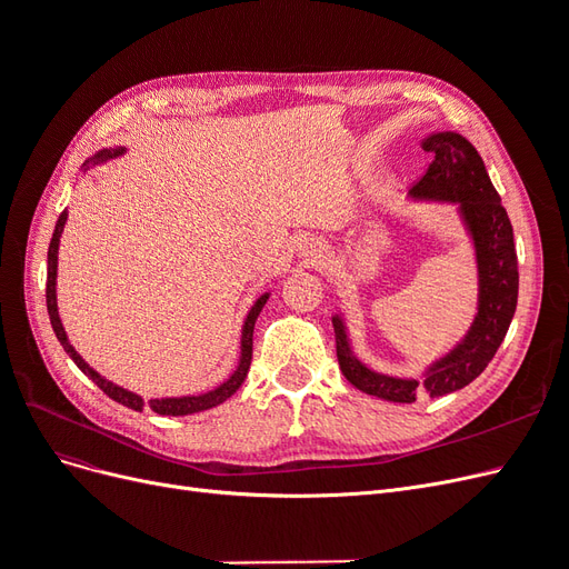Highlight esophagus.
Here are the masks:
<instances>
[{
    "label": "esophagus",
    "instance_id": "obj_1",
    "mask_svg": "<svg viewBox=\"0 0 569 569\" xmlns=\"http://www.w3.org/2000/svg\"><path fill=\"white\" fill-rule=\"evenodd\" d=\"M301 256H306L308 261L316 263L325 256V247H322V242H316V239H308V242L301 247Z\"/></svg>",
    "mask_w": 569,
    "mask_h": 569
}]
</instances>
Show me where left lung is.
Wrapping results in <instances>:
<instances>
[{"mask_svg":"<svg viewBox=\"0 0 569 569\" xmlns=\"http://www.w3.org/2000/svg\"><path fill=\"white\" fill-rule=\"evenodd\" d=\"M420 144L435 153V161L427 176L410 189L408 199L456 206L475 251L477 313L456 347L422 370V380L385 375L366 366L353 353L347 318L341 311L332 316L337 360L343 377L356 389L393 403H412L420 391L446 396L468 387L501 347L518 306L520 274L512 226L485 161L462 134L451 130L427 134Z\"/></svg>","mask_w":569,"mask_h":569,"instance_id":"1","label":"left lung"}]
</instances>
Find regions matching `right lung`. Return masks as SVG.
Returning a JSON list of instances; mask_svg holds the SVG:
<instances>
[{
  "label": "right lung",
  "instance_id": "right-lung-1",
  "mask_svg": "<svg viewBox=\"0 0 569 569\" xmlns=\"http://www.w3.org/2000/svg\"><path fill=\"white\" fill-rule=\"evenodd\" d=\"M128 149L126 147H109V149H99L97 153H92V157L82 163V170H90L94 166H101L107 163L111 159H118L123 157ZM66 220H68V211H63L57 220V228H54V234H51V242H49V251H47V311H49V320H51V327H54V335L57 339L61 341L63 351L73 358V363L90 377V380L104 391L109 399H113L116 403H123L132 410H142V408H151L153 412H159V416H192V412H201V410H209V408H216L220 406L222 401H228L230 396L242 387V382L247 380V372H249V366H251V351H253V325H256V318L258 313L263 311L266 301L270 299V291H266V295L258 297L253 301V306L249 308V313L244 318V325H242V337H239V360H237V368L234 372L228 377L226 382H220L218 387L203 391V393H187V396H163V399H151V401H144L140 393H134L130 389H123L120 385H113L111 380H107L104 375H99L88 360H84L71 341H68V335L63 330V322H61V316H59V303H57V270H59V244H61V234H63V228H66Z\"/></svg>",
  "mask_w": 569,
  "mask_h": 569
}]
</instances>
